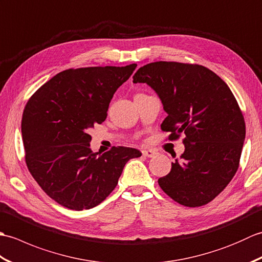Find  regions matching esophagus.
I'll use <instances>...</instances> for the list:
<instances>
[{"label": "esophagus", "instance_id": "esophagus-1", "mask_svg": "<svg viewBox=\"0 0 262 262\" xmlns=\"http://www.w3.org/2000/svg\"><path fill=\"white\" fill-rule=\"evenodd\" d=\"M144 157L146 158H153L155 154H157V152L154 151V149H144V151H142Z\"/></svg>", "mask_w": 262, "mask_h": 262}]
</instances>
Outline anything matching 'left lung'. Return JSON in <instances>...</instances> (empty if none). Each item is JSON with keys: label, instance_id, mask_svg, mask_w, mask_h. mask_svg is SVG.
<instances>
[{"label": "left lung", "instance_id": "1", "mask_svg": "<svg viewBox=\"0 0 262 262\" xmlns=\"http://www.w3.org/2000/svg\"><path fill=\"white\" fill-rule=\"evenodd\" d=\"M157 92L168 116L161 124L169 140L185 134V152L159 179L174 202L199 207L224 190L236 173L246 122L236 99L213 71L197 64L154 62L133 76Z\"/></svg>", "mask_w": 262, "mask_h": 262}]
</instances>
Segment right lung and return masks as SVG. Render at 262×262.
<instances>
[{"instance_id":"obj_1","label":"right lung","mask_w":262,"mask_h":262,"mask_svg":"<svg viewBox=\"0 0 262 262\" xmlns=\"http://www.w3.org/2000/svg\"><path fill=\"white\" fill-rule=\"evenodd\" d=\"M136 66L65 70L27 102L21 121L27 166L42 190L64 207H96L116 188L128 161L142 155L125 146L93 153L88 134L107 118L115 92Z\"/></svg>"}]
</instances>
